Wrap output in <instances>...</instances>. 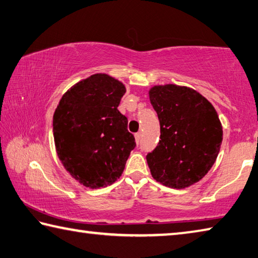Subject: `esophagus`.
<instances>
[{
  "label": "esophagus",
  "mask_w": 258,
  "mask_h": 258,
  "mask_svg": "<svg viewBox=\"0 0 258 258\" xmlns=\"http://www.w3.org/2000/svg\"><path fill=\"white\" fill-rule=\"evenodd\" d=\"M141 137H142V133L141 132L135 133V141H137V143L140 142V140H141Z\"/></svg>",
  "instance_id": "34e87169"
}]
</instances>
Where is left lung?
<instances>
[{"mask_svg": "<svg viewBox=\"0 0 258 258\" xmlns=\"http://www.w3.org/2000/svg\"><path fill=\"white\" fill-rule=\"evenodd\" d=\"M149 97L160 121V141L147 161L152 177L171 188L200 181L214 165L222 125L212 104L194 89L154 86Z\"/></svg>", "mask_w": 258, "mask_h": 258, "instance_id": "1", "label": "left lung"}]
</instances>
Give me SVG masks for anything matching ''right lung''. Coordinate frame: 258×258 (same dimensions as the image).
<instances>
[{"instance_id":"obj_1","label":"right lung","mask_w":258,"mask_h":258,"mask_svg":"<svg viewBox=\"0 0 258 258\" xmlns=\"http://www.w3.org/2000/svg\"><path fill=\"white\" fill-rule=\"evenodd\" d=\"M125 92L120 81L97 73L69 89L55 109L56 152L70 175L89 188L118 179L137 145L117 109Z\"/></svg>"}]
</instances>
